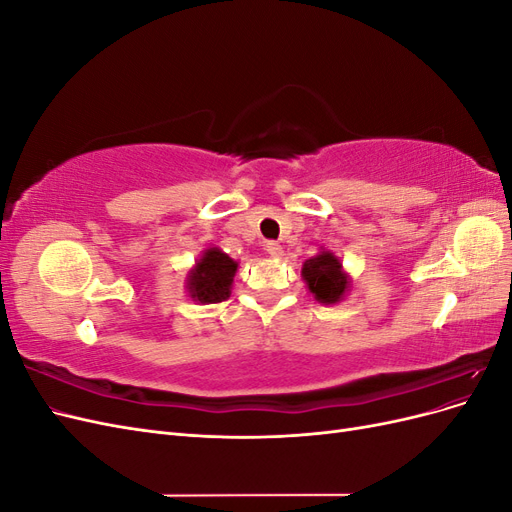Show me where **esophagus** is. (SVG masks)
<instances>
[{
    "label": "esophagus",
    "instance_id": "34e87169",
    "mask_svg": "<svg viewBox=\"0 0 512 512\" xmlns=\"http://www.w3.org/2000/svg\"><path fill=\"white\" fill-rule=\"evenodd\" d=\"M265 250H267V254H269L271 258H282V256H284V247H282L280 243H275V241H267Z\"/></svg>",
    "mask_w": 512,
    "mask_h": 512
}]
</instances>
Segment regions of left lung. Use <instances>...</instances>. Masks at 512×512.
Here are the masks:
<instances>
[{
    "label": "left lung",
    "mask_w": 512,
    "mask_h": 512,
    "mask_svg": "<svg viewBox=\"0 0 512 512\" xmlns=\"http://www.w3.org/2000/svg\"><path fill=\"white\" fill-rule=\"evenodd\" d=\"M301 275L314 299L324 305L342 301L350 286V277L342 269V262L331 252H320L318 256L305 260Z\"/></svg>",
    "instance_id": "1"
}]
</instances>
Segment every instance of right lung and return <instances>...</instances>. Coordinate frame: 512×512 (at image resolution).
I'll return each mask as SVG.
<instances>
[{
	"label": "right lung",
	"mask_w": 512,
	"mask_h": 512,
	"mask_svg": "<svg viewBox=\"0 0 512 512\" xmlns=\"http://www.w3.org/2000/svg\"><path fill=\"white\" fill-rule=\"evenodd\" d=\"M237 262L218 247L209 250L198 258L194 269L188 273L185 288H188L192 301L198 303H222L230 297L232 277L237 273Z\"/></svg>",
	"instance_id": "right-lung-1"
}]
</instances>
